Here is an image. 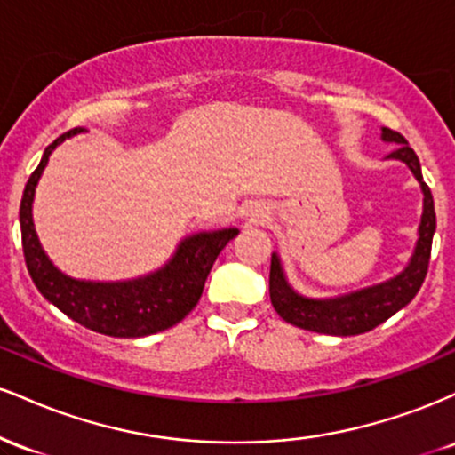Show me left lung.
Masks as SVG:
<instances>
[{"mask_svg":"<svg viewBox=\"0 0 455 455\" xmlns=\"http://www.w3.org/2000/svg\"><path fill=\"white\" fill-rule=\"evenodd\" d=\"M383 139L398 143V149L391 151L389 158L406 162L412 175L421 184V190H424V216H421L419 242H417L411 265L400 275H395L394 280L383 282V284L370 286V289L340 297V299L316 301L297 295L286 284L280 260L275 254H271V306L291 325L306 329V331L329 333V336H357V333L370 331V329L379 327L380 323L387 321L389 316H394L395 312L409 304L412 297L417 295V291L421 289V284H424L427 265H430L432 237H435L436 228L435 198H432L430 188H427L424 175H421L419 158L409 148L406 139L391 128H383Z\"/></svg>","mask_w":455,"mask_h":455,"instance_id":"obj_1","label":"left lung"}]
</instances>
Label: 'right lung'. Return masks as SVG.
<instances>
[{
	"instance_id": "right-lung-1",
	"label": "right lung",
	"mask_w": 455,
	"mask_h": 455,
	"mask_svg": "<svg viewBox=\"0 0 455 455\" xmlns=\"http://www.w3.org/2000/svg\"><path fill=\"white\" fill-rule=\"evenodd\" d=\"M76 130H68L55 139L44 151L38 169L29 175L20 198V239H23L25 265L51 304L60 307L78 325L113 338H143L162 329L177 325L198 304L207 275L222 248L237 235V228H224L216 233H201L188 237L164 269L148 278L132 282H78L60 274L40 248L31 222L34 188L46 166L51 149Z\"/></svg>"
}]
</instances>
